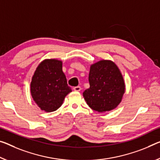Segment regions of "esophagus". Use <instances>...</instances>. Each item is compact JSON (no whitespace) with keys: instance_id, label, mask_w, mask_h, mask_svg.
I'll list each match as a JSON object with an SVG mask.
<instances>
[{"instance_id":"esophagus-1","label":"esophagus","mask_w":160,"mask_h":160,"mask_svg":"<svg viewBox=\"0 0 160 160\" xmlns=\"http://www.w3.org/2000/svg\"><path fill=\"white\" fill-rule=\"evenodd\" d=\"M73 90L76 91V92H79V91L81 90V88L80 86H77V87H74L73 88Z\"/></svg>"}]
</instances>
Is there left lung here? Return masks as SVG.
<instances>
[{"mask_svg":"<svg viewBox=\"0 0 160 160\" xmlns=\"http://www.w3.org/2000/svg\"><path fill=\"white\" fill-rule=\"evenodd\" d=\"M90 88L82 93L89 107L99 112L112 110L125 92L123 76L115 62L100 60L90 65Z\"/></svg>","mask_w":160,"mask_h":160,"instance_id":"left-lung-1","label":"left lung"}]
</instances>
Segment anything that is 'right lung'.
<instances>
[{"label": "right lung", "mask_w": 160, "mask_h": 160, "mask_svg": "<svg viewBox=\"0 0 160 160\" xmlns=\"http://www.w3.org/2000/svg\"><path fill=\"white\" fill-rule=\"evenodd\" d=\"M72 92L62 72V62L45 59L40 63L30 82V93L34 102L47 112L57 110L65 96Z\"/></svg>", "instance_id": "1"}]
</instances>
